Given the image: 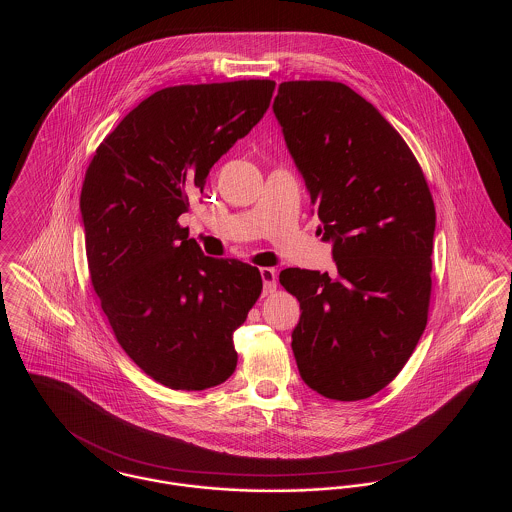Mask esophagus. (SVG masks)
<instances>
[{
    "instance_id": "1",
    "label": "esophagus",
    "mask_w": 512,
    "mask_h": 512,
    "mask_svg": "<svg viewBox=\"0 0 512 512\" xmlns=\"http://www.w3.org/2000/svg\"><path fill=\"white\" fill-rule=\"evenodd\" d=\"M261 278H263V295H268V293L276 290V272H274V268H261Z\"/></svg>"
}]
</instances>
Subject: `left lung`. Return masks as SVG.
I'll use <instances>...</instances> for the list:
<instances>
[{"instance_id": "obj_1", "label": "left lung", "mask_w": 512, "mask_h": 512, "mask_svg": "<svg viewBox=\"0 0 512 512\" xmlns=\"http://www.w3.org/2000/svg\"><path fill=\"white\" fill-rule=\"evenodd\" d=\"M272 111L332 242L336 274L286 268L303 382L336 401L386 388L420 340L432 290L434 199L413 151L349 86L293 80Z\"/></svg>"}]
</instances>
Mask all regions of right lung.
Segmentation results:
<instances>
[{
  "instance_id": "obj_1",
  "label": "right lung",
  "mask_w": 512,
  "mask_h": 512,
  "mask_svg": "<svg viewBox=\"0 0 512 512\" xmlns=\"http://www.w3.org/2000/svg\"><path fill=\"white\" fill-rule=\"evenodd\" d=\"M274 86L159 90L119 122L86 171L80 213L92 286L126 355L171 390H207L236 370L234 330L261 295V272L203 255L178 217L263 119Z\"/></svg>"
}]
</instances>
